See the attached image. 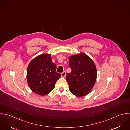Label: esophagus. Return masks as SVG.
Instances as JSON below:
<instances>
[{"mask_svg": "<svg viewBox=\"0 0 130 130\" xmlns=\"http://www.w3.org/2000/svg\"><path fill=\"white\" fill-rule=\"evenodd\" d=\"M66 71H63V72L61 73V76H62V77H65V76H66Z\"/></svg>", "mask_w": 130, "mask_h": 130, "instance_id": "esophagus-1", "label": "esophagus"}]
</instances>
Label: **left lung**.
Here are the masks:
<instances>
[{"label": "left lung", "instance_id": "8db88e82", "mask_svg": "<svg viewBox=\"0 0 130 130\" xmlns=\"http://www.w3.org/2000/svg\"><path fill=\"white\" fill-rule=\"evenodd\" d=\"M69 66L71 72L66 76L69 90L77 97L87 95L96 80L97 70L94 63L87 55L81 53L70 57Z\"/></svg>", "mask_w": 130, "mask_h": 130}]
</instances>
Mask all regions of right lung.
Instances as JSON below:
<instances>
[{
	"label": "right lung",
	"mask_w": 130,
	"mask_h": 130,
	"mask_svg": "<svg viewBox=\"0 0 130 130\" xmlns=\"http://www.w3.org/2000/svg\"><path fill=\"white\" fill-rule=\"evenodd\" d=\"M60 77L61 74L56 72V65L52 62L51 55L48 54L35 58L27 69L26 78L29 87L41 96L50 92Z\"/></svg>",
	"instance_id": "right-lung-1"
}]
</instances>
